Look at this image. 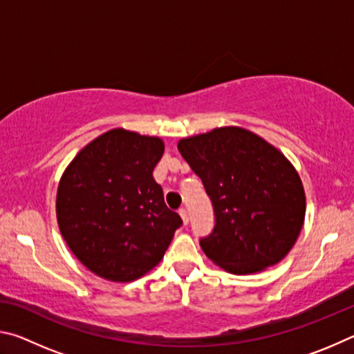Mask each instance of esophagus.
<instances>
[{"instance_id": "esophagus-1", "label": "esophagus", "mask_w": 354, "mask_h": 354, "mask_svg": "<svg viewBox=\"0 0 354 354\" xmlns=\"http://www.w3.org/2000/svg\"><path fill=\"white\" fill-rule=\"evenodd\" d=\"M179 215H181V218H183V221H184V225H187V223H189V214H187V211H185L184 207L179 209Z\"/></svg>"}]
</instances>
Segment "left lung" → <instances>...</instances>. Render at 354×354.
<instances>
[{
	"label": "left lung",
	"mask_w": 354,
	"mask_h": 354,
	"mask_svg": "<svg viewBox=\"0 0 354 354\" xmlns=\"http://www.w3.org/2000/svg\"><path fill=\"white\" fill-rule=\"evenodd\" d=\"M178 149L212 201L214 230L200 239L209 259L234 274L284 259L306 214L301 179L286 156L237 127L181 139Z\"/></svg>",
	"instance_id": "left-lung-1"
}]
</instances>
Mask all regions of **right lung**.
I'll use <instances>...</instances> for the list:
<instances>
[{"mask_svg":"<svg viewBox=\"0 0 354 354\" xmlns=\"http://www.w3.org/2000/svg\"><path fill=\"white\" fill-rule=\"evenodd\" d=\"M159 137L111 129L84 147L59 181V230L73 254L98 277L129 283L162 259L183 225L167 207L153 170Z\"/></svg>","mask_w":354,"mask_h":354,"instance_id":"right-lung-1","label":"right lung"}]
</instances>
